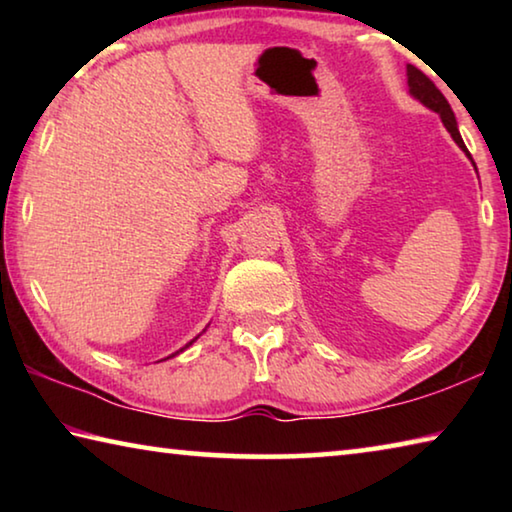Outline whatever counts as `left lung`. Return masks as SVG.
<instances>
[{
    "label": "left lung",
    "instance_id": "left-lung-1",
    "mask_svg": "<svg viewBox=\"0 0 512 512\" xmlns=\"http://www.w3.org/2000/svg\"><path fill=\"white\" fill-rule=\"evenodd\" d=\"M406 83H409V94L413 99H418L424 108H429L433 112H438L440 119H443L445 128L449 131V135H452V140L461 146V151L470 158V162L474 164L470 151L465 149V142L461 133H458V124H456V117H454V110L452 106H449L447 99L443 97V92H440L436 85H433L427 76H424L418 67L413 65H406ZM476 169V164H474Z\"/></svg>",
    "mask_w": 512,
    "mask_h": 512
}]
</instances>
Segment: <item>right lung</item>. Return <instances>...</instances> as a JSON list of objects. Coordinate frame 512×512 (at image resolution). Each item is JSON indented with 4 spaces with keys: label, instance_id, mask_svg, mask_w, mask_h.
Segmentation results:
<instances>
[{
    "label": "right lung",
    "instance_id": "add662e5",
    "mask_svg": "<svg viewBox=\"0 0 512 512\" xmlns=\"http://www.w3.org/2000/svg\"><path fill=\"white\" fill-rule=\"evenodd\" d=\"M203 332H205V329H203ZM198 336H201V334H198ZM198 336H196V339H198ZM196 339H192V341H189V343H187V345H185V348H180V350H178V352H173V354H171V357H176V354H180V352H185V350H187V348H189V345H192V343H194V341H196ZM167 359H169V357H167Z\"/></svg>",
    "mask_w": 512,
    "mask_h": 512
}]
</instances>
